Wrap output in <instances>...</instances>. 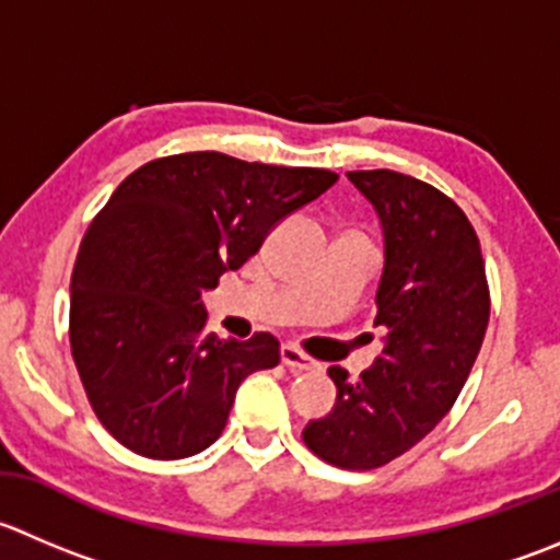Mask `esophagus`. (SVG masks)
I'll list each match as a JSON object with an SVG mask.
<instances>
[{
  "label": "esophagus",
  "mask_w": 560,
  "mask_h": 560,
  "mask_svg": "<svg viewBox=\"0 0 560 560\" xmlns=\"http://www.w3.org/2000/svg\"><path fill=\"white\" fill-rule=\"evenodd\" d=\"M281 363H284L287 369H292V372H314V369H317V361L308 358L306 352L298 350L295 345L281 347Z\"/></svg>",
  "instance_id": "34e87169"
}]
</instances>
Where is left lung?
Segmentation results:
<instances>
[{"label":"left lung","instance_id":"1","mask_svg":"<svg viewBox=\"0 0 560 560\" xmlns=\"http://www.w3.org/2000/svg\"><path fill=\"white\" fill-rule=\"evenodd\" d=\"M383 224L374 325L383 355L352 380L330 366L336 405L303 430L328 465L374 470L410 452L452 410L490 323V284L474 224L454 199L390 170L347 172Z\"/></svg>","mask_w":560,"mask_h":560}]
</instances>
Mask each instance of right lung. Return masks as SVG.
<instances>
[{
	"label": "right lung",
	"mask_w": 560,
	"mask_h": 560,
	"mask_svg": "<svg viewBox=\"0 0 560 560\" xmlns=\"http://www.w3.org/2000/svg\"><path fill=\"white\" fill-rule=\"evenodd\" d=\"M339 180L314 166L180 153L130 172L92 219L70 279V352L108 435L150 459L205 452L235 390L279 339L205 334L202 292L259 252L276 221Z\"/></svg>",
	"instance_id": "1"
}]
</instances>
